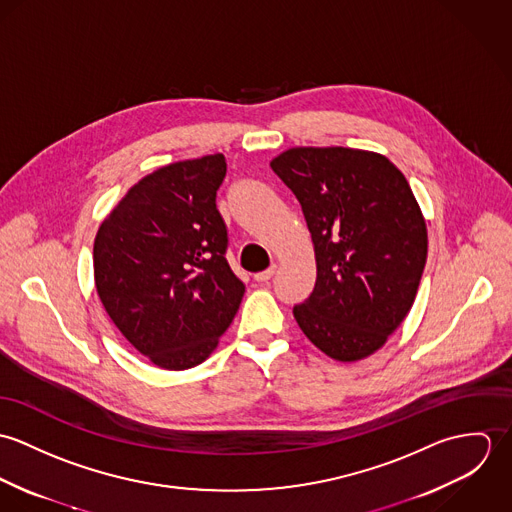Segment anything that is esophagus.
I'll return each mask as SVG.
<instances>
[{"label": "esophagus", "mask_w": 512, "mask_h": 512, "mask_svg": "<svg viewBox=\"0 0 512 512\" xmlns=\"http://www.w3.org/2000/svg\"><path fill=\"white\" fill-rule=\"evenodd\" d=\"M274 272H276V266H270L268 270H264V272H260V274H254V280H256V282H268V280H272Z\"/></svg>", "instance_id": "obj_1"}]
</instances>
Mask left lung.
Segmentation results:
<instances>
[{
	"mask_svg": "<svg viewBox=\"0 0 512 512\" xmlns=\"http://www.w3.org/2000/svg\"><path fill=\"white\" fill-rule=\"evenodd\" d=\"M311 232L317 280L293 307L305 337L343 363L378 351L408 315L428 230L402 171L380 153L292 147L272 159Z\"/></svg>",
	"mask_w": 512,
	"mask_h": 512,
	"instance_id": "8db88e82",
	"label": "left lung"
}]
</instances>
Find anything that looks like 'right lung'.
Returning a JSON list of instances; mask_svg holds the SVG:
<instances>
[{"mask_svg": "<svg viewBox=\"0 0 512 512\" xmlns=\"http://www.w3.org/2000/svg\"><path fill=\"white\" fill-rule=\"evenodd\" d=\"M222 153L165 165L100 224L94 280L120 333L153 365L185 370L219 345L244 295L217 209Z\"/></svg>", "mask_w": 512, "mask_h": 512, "instance_id": "add662e5", "label": "right lung"}]
</instances>
